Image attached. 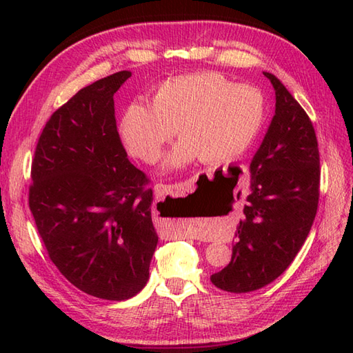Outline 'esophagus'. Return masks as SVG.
Listing matches in <instances>:
<instances>
[{"label":"esophagus","instance_id":"esophagus-1","mask_svg":"<svg viewBox=\"0 0 353 353\" xmlns=\"http://www.w3.org/2000/svg\"><path fill=\"white\" fill-rule=\"evenodd\" d=\"M186 188V183H174V185H165V183H157L154 186V194L156 199H163L165 196H174V194L181 192ZM174 235L179 238H194L196 234L191 230V226L188 223H183L181 226H177L174 230Z\"/></svg>","mask_w":353,"mask_h":353}]
</instances>
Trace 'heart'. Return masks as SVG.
<instances>
[{"mask_svg":"<svg viewBox=\"0 0 353 353\" xmlns=\"http://www.w3.org/2000/svg\"><path fill=\"white\" fill-rule=\"evenodd\" d=\"M264 118V95L258 88L200 72L163 81L152 97V106L132 103L119 121V134L133 156L154 163L177 129L183 139L171 152L170 167L196 156L216 163L244 153L256 139Z\"/></svg>","mask_w":353,"mask_h":353,"instance_id":"b5f03b06","label":"heart"}]
</instances>
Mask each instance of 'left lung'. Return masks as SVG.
Returning a JSON list of instances; mask_svg holds the SVG:
<instances>
[{
	"label": "left lung",
	"instance_id": "8db88e82",
	"mask_svg": "<svg viewBox=\"0 0 353 353\" xmlns=\"http://www.w3.org/2000/svg\"><path fill=\"white\" fill-rule=\"evenodd\" d=\"M276 112L250 163L252 192L232 259L211 276L216 288L249 292L279 277L296 258L320 197V154L308 114L273 74Z\"/></svg>",
	"mask_w": 353,
	"mask_h": 353
}]
</instances>
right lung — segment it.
I'll use <instances>...</instances> for the list:
<instances>
[{"label": "right lung", "instance_id": "add662e5", "mask_svg": "<svg viewBox=\"0 0 353 353\" xmlns=\"http://www.w3.org/2000/svg\"><path fill=\"white\" fill-rule=\"evenodd\" d=\"M119 71L71 97L45 124L32 162L28 206L59 272L89 296L125 301L148 281L157 244L153 191L119 138Z\"/></svg>", "mask_w": 353, "mask_h": 353}]
</instances>
